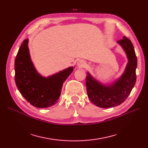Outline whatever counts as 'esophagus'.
<instances>
[{
    "mask_svg": "<svg viewBox=\"0 0 148 148\" xmlns=\"http://www.w3.org/2000/svg\"><path fill=\"white\" fill-rule=\"evenodd\" d=\"M86 62L83 60H78L77 61V66L78 68H83V67L86 66Z\"/></svg>",
    "mask_w": 148,
    "mask_h": 148,
    "instance_id": "esophagus-1",
    "label": "esophagus"
}]
</instances>
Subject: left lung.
<instances>
[{"label":"left lung","mask_w":148,"mask_h":148,"mask_svg":"<svg viewBox=\"0 0 148 148\" xmlns=\"http://www.w3.org/2000/svg\"><path fill=\"white\" fill-rule=\"evenodd\" d=\"M127 56L128 63L123 73L110 83H102L87 71L86 85L89 99L101 108L117 106L123 102L130 94L136 79L137 58L135 49L127 38L117 42Z\"/></svg>","instance_id":"1"}]
</instances>
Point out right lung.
<instances>
[{"instance_id": "obj_1", "label": "right lung", "mask_w": 148, "mask_h": 148, "mask_svg": "<svg viewBox=\"0 0 148 148\" xmlns=\"http://www.w3.org/2000/svg\"><path fill=\"white\" fill-rule=\"evenodd\" d=\"M26 39L19 49L15 60V80L20 92L32 106L47 108L59 102L62 86L72 73L75 66H69L46 77L35 68L31 60Z\"/></svg>"}]
</instances>
